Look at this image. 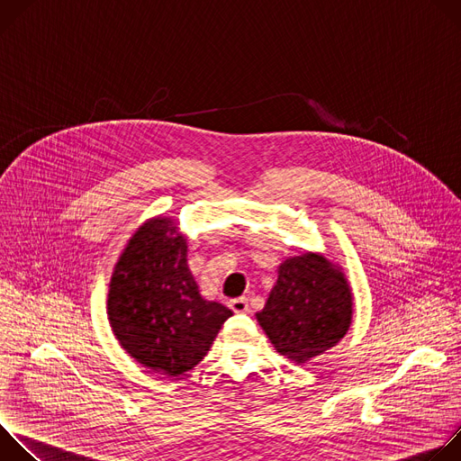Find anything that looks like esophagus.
I'll use <instances>...</instances> for the list:
<instances>
[{
    "mask_svg": "<svg viewBox=\"0 0 461 461\" xmlns=\"http://www.w3.org/2000/svg\"><path fill=\"white\" fill-rule=\"evenodd\" d=\"M230 306L235 313H244L249 310V304H248V297H239V299H233L230 301Z\"/></svg>",
    "mask_w": 461,
    "mask_h": 461,
    "instance_id": "esophagus-1",
    "label": "esophagus"
}]
</instances>
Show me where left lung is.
Here are the masks:
<instances>
[{
  "mask_svg": "<svg viewBox=\"0 0 461 461\" xmlns=\"http://www.w3.org/2000/svg\"><path fill=\"white\" fill-rule=\"evenodd\" d=\"M352 295L343 274L319 255L285 260L257 321L276 350L304 363L332 348L347 334Z\"/></svg>",
  "mask_w": 461,
  "mask_h": 461,
  "instance_id": "left-lung-1",
  "label": "left lung"
}]
</instances>
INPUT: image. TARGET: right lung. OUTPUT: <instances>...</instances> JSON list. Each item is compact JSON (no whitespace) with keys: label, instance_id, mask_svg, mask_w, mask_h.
Returning a JSON list of instances; mask_svg holds the SVG:
<instances>
[{"label":"right lung","instance_id":"1","mask_svg":"<svg viewBox=\"0 0 461 461\" xmlns=\"http://www.w3.org/2000/svg\"><path fill=\"white\" fill-rule=\"evenodd\" d=\"M166 219L131 237L111 279L107 313L120 345L157 374L176 377L204 359L233 315L204 301L189 268L187 246Z\"/></svg>","mask_w":461,"mask_h":461}]
</instances>
